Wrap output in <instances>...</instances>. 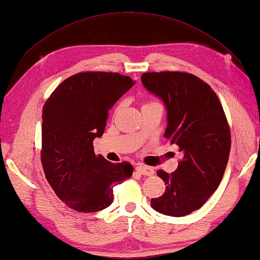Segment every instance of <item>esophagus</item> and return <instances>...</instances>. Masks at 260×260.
Instances as JSON below:
<instances>
[{
    "mask_svg": "<svg viewBox=\"0 0 260 260\" xmlns=\"http://www.w3.org/2000/svg\"><path fill=\"white\" fill-rule=\"evenodd\" d=\"M136 172L141 175H144V176H152L154 174V171L151 167L148 166H143V165H140V166H136Z\"/></svg>",
    "mask_w": 260,
    "mask_h": 260,
    "instance_id": "1",
    "label": "esophagus"
}]
</instances>
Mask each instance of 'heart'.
I'll return each instance as SVG.
<instances>
[{"label": "heart", "mask_w": 260, "mask_h": 260, "mask_svg": "<svg viewBox=\"0 0 260 260\" xmlns=\"http://www.w3.org/2000/svg\"><path fill=\"white\" fill-rule=\"evenodd\" d=\"M151 103H157V102H148V103H145V105H151ZM144 105V106H145Z\"/></svg>", "instance_id": "obj_1"}]
</instances>
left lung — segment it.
<instances>
[{
	"label": "left lung",
	"instance_id": "obj_1",
	"mask_svg": "<svg viewBox=\"0 0 260 260\" xmlns=\"http://www.w3.org/2000/svg\"><path fill=\"white\" fill-rule=\"evenodd\" d=\"M141 81L164 101L165 138L183 154L175 172H157L166 190L151 199V207L167 216H186L205 205L223 178L231 150L228 119L214 89L194 75L153 72Z\"/></svg>",
	"mask_w": 260,
	"mask_h": 260
}]
</instances>
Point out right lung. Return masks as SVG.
<instances>
[{
	"instance_id": "obj_1",
	"label": "right lung",
	"mask_w": 260,
	"mask_h": 260,
	"mask_svg": "<svg viewBox=\"0 0 260 260\" xmlns=\"http://www.w3.org/2000/svg\"><path fill=\"white\" fill-rule=\"evenodd\" d=\"M135 84L117 73L85 72L64 79L46 100L42 115L41 160L61 201L81 212L112 204V188L129 178V162L112 164L94 153L112 106Z\"/></svg>"
}]
</instances>
